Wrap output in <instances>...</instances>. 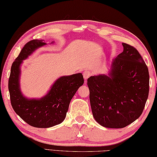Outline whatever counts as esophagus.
<instances>
[{
  "instance_id": "1",
  "label": "esophagus",
  "mask_w": 157,
  "mask_h": 157,
  "mask_svg": "<svg viewBox=\"0 0 157 157\" xmlns=\"http://www.w3.org/2000/svg\"><path fill=\"white\" fill-rule=\"evenodd\" d=\"M90 75H91V72L89 70H86L83 71V78L85 79V82H86L87 79L90 78Z\"/></svg>"
}]
</instances>
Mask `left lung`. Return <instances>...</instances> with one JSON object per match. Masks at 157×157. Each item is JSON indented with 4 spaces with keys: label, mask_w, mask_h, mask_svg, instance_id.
<instances>
[{
    "label": "left lung",
    "mask_w": 157,
    "mask_h": 157,
    "mask_svg": "<svg viewBox=\"0 0 157 157\" xmlns=\"http://www.w3.org/2000/svg\"><path fill=\"white\" fill-rule=\"evenodd\" d=\"M122 45L108 75L87 79L94 118L110 128H124L139 118L149 92L148 70L143 57L134 47Z\"/></svg>",
    "instance_id": "8db88e82"
}]
</instances>
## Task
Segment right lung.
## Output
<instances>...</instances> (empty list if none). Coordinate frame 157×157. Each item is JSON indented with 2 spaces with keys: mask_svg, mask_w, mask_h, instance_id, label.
<instances>
[{
  "mask_svg": "<svg viewBox=\"0 0 157 157\" xmlns=\"http://www.w3.org/2000/svg\"><path fill=\"white\" fill-rule=\"evenodd\" d=\"M45 45V43L38 39L27 43L13 63L9 79L13 110L25 122L36 128H49L63 122L71 100L84 82L81 73L62 76L55 82L45 96L40 99L25 98L20 89L21 65L36 49Z\"/></svg>",
  "mask_w": 157,
  "mask_h": 157,
  "instance_id": "right-lung-1",
  "label": "right lung"
}]
</instances>
